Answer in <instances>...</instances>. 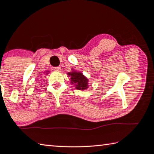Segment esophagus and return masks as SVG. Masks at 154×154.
<instances>
[{"mask_svg": "<svg viewBox=\"0 0 154 154\" xmlns=\"http://www.w3.org/2000/svg\"><path fill=\"white\" fill-rule=\"evenodd\" d=\"M54 69L55 71H61V67H54Z\"/></svg>", "mask_w": 154, "mask_h": 154, "instance_id": "obj_1", "label": "esophagus"}]
</instances>
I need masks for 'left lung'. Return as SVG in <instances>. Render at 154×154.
Masks as SVG:
<instances>
[{
	"label": "left lung",
	"instance_id": "left-lung-1",
	"mask_svg": "<svg viewBox=\"0 0 154 154\" xmlns=\"http://www.w3.org/2000/svg\"><path fill=\"white\" fill-rule=\"evenodd\" d=\"M67 75L70 77L71 84L74 85L76 89L85 90L89 87V79L81 72L72 69V71L69 72Z\"/></svg>",
	"mask_w": 154,
	"mask_h": 154
}]
</instances>
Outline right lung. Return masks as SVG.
Returning a JSON list of instances; mask_svg holds the SVG:
<instances>
[{
  "label": "right lung",
  "mask_w": 154,
  "mask_h": 154,
  "mask_svg": "<svg viewBox=\"0 0 154 154\" xmlns=\"http://www.w3.org/2000/svg\"><path fill=\"white\" fill-rule=\"evenodd\" d=\"M47 72H48V71H47ZM47 74H48V73H47Z\"/></svg>",
  "instance_id": "right-lung-1"
}]
</instances>
